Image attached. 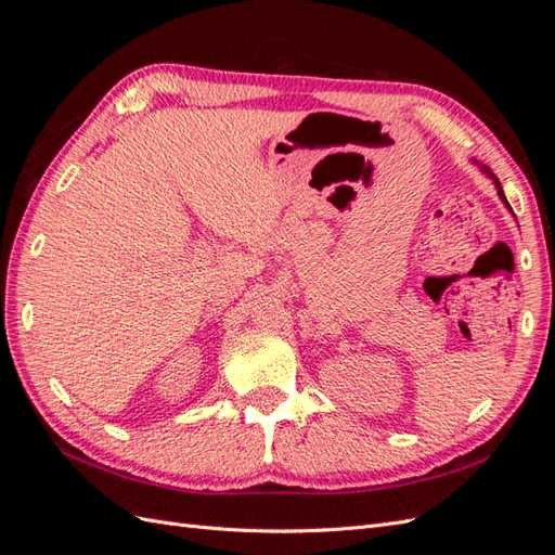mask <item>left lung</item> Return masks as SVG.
Wrapping results in <instances>:
<instances>
[{"label":"left lung","mask_w":555,"mask_h":555,"mask_svg":"<svg viewBox=\"0 0 555 555\" xmlns=\"http://www.w3.org/2000/svg\"><path fill=\"white\" fill-rule=\"evenodd\" d=\"M483 171H486V169H483ZM486 173H489V171H486ZM491 178H493V182H495V188H498V196H500V198H502V201H505V204H507V198H505V192H502V188H500V180H498L495 176H491ZM507 206H509V204H507Z\"/></svg>","instance_id":"obj_1"}]
</instances>
